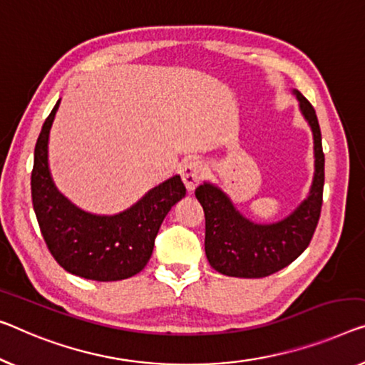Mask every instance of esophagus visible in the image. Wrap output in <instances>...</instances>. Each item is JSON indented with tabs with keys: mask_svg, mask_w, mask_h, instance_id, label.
Here are the masks:
<instances>
[{
	"mask_svg": "<svg viewBox=\"0 0 365 365\" xmlns=\"http://www.w3.org/2000/svg\"><path fill=\"white\" fill-rule=\"evenodd\" d=\"M203 177H205L203 162L198 159H190L185 162L182 168V180L185 183V187L188 190H193L201 180H203Z\"/></svg>",
	"mask_w": 365,
	"mask_h": 365,
	"instance_id": "obj_1",
	"label": "esophagus"
}]
</instances>
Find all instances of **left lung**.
I'll return each mask as SVG.
<instances>
[{"mask_svg": "<svg viewBox=\"0 0 365 365\" xmlns=\"http://www.w3.org/2000/svg\"><path fill=\"white\" fill-rule=\"evenodd\" d=\"M309 123L314 139V178L308 198L285 220L274 225H255L239 215L220 188L203 183L195 190L205 211V252L220 274L260 279L292 264L317 230L323 205L324 154L318 118L307 98L293 91Z\"/></svg>", "mask_w": 365, "mask_h": 365, "instance_id": "obj_1", "label": "left lung"}]
</instances>
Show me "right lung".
Wrapping results in <instances>:
<instances>
[{"label": "right lung", "instance_id": "add662e5", "mask_svg": "<svg viewBox=\"0 0 365 365\" xmlns=\"http://www.w3.org/2000/svg\"><path fill=\"white\" fill-rule=\"evenodd\" d=\"M58 105L61 100L37 138L31 173L32 206L43 241L70 274L96 282L129 279L148 265L162 221L187 190L175 175L119 215L96 216L78 210L58 193L48 172V133Z\"/></svg>", "mask_w": 365, "mask_h": 365}]
</instances>
